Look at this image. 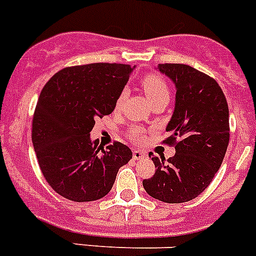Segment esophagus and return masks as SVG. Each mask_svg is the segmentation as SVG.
I'll use <instances>...</instances> for the list:
<instances>
[{"label":"esophagus","mask_w":256,"mask_h":256,"mask_svg":"<svg viewBox=\"0 0 256 256\" xmlns=\"http://www.w3.org/2000/svg\"><path fill=\"white\" fill-rule=\"evenodd\" d=\"M146 158V152L141 150H133V159L134 160H141Z\"/></svg>","instance_id":"obj_1"}]
</instances>
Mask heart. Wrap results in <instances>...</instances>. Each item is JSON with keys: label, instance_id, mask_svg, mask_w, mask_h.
<instances>
[{"label": "heart", "instance_id": "1", "mask_svg": "<svg viewBox=\"0 0 256 256\" xmlns=\"http://www.w3.org/2000/svg\"><path fill=\"white\" fill-rule=\"evenodd\" d=\"M141 87L144 90V94L148 96V98L150 100L151 104L156 102V101L162 100H169V87L166 84V82L164 80V78L155 73H148L144 78L141 79ZM124 97L126 94L122 92L116 98V102H115V108H119L122 106L124 101ZM130 134L133 140L136 141H140V140L144 137V130L140 128V126H134V128H130Z\"/></svg>", "mask_w": 256, "mask_h": 256}]
</instances>
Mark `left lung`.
Masks as SVG:
<instances>
[{
    "mask_svg": "<svg viewBox=\"0 0 256 256\" xmlns=\"http://www.w3.org/2000/svg\"><path fill=\"white\" fill-rule=\"evenodd\" d=\"M159 72L173 80L177 94L166 126L176 155H152L155 174L142 184L151 198L180 204L198 198L212 180L230 142V112L220 86L212 76L184 64H160Z\"/></svg>",
    "mask_w": 256,
    "mask_h": 256,
    "instance_id": "1",
    "label": "left lung"
}]
</instances>
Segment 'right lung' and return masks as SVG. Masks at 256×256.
<instances>
[{"label":"right lung","mask_w":256,"mask_h":256,"mask_svg":"<svg viewBox=\"0 0 256 256\" xmlns=\"http://www.w3.org/2000/svg\"><path fill=\"white\" fill-rule=\"evenodd\" d=\"M133 68L108 62L70 66L44 84L32 141L44 177L62 198L76 202L104 198L119 168L132 159L128 146L114 142L104 150L90 132L96 118L114 112Z\"/></svg>","instance_id":"add662e5"}]
</instances>
